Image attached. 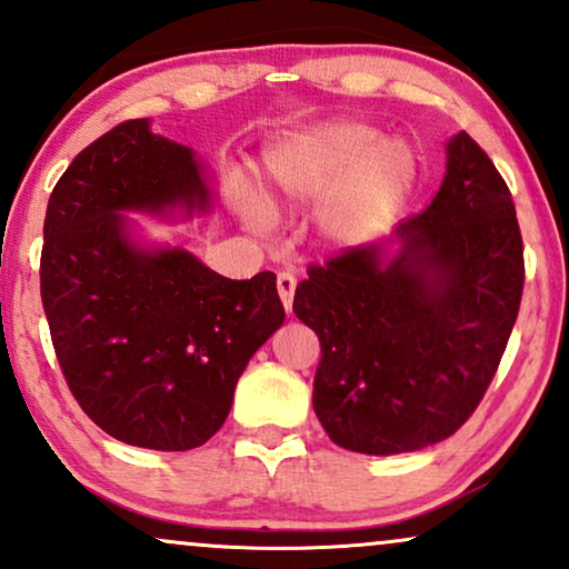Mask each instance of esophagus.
Wrapping results in <instances>:
<instances>
[{"mask_svg":"<svg viewBox=\"0 0 569 569\" xmlns=\"http://www.w3.org/2000/svg\"><path fill=\"white\" fill-rule=\"evenodd\" d=\"M293 291H297V278L291 272H280L278 276V293H280V302H283L286 312H291L293 307Z\"/></svg>","mask_w":569,"mask_h":569,"instance_id":"obj_1","label":"esophagus"}]
</instances>
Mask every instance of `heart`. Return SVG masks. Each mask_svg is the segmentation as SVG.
Wrapping results in <instances>:
<instances>
[{"instance_id": "1", "label": "heart", "mask_w": 569, "mask_h": 569, "mask_svg": "<svg viewBox=\"0 0 569 569\" xmlns=\"http://www.w3.org/2000/svg\"><path fill=\"white\" fill-rule=\"evenodd\" d=\"M417 181V154L361 120L323 122L293 133L264 154V198L234 192L253 230H270L276 211L318 206L316 227L335 248L369 243L393 224Z\"/></svg>"}]
</instances>
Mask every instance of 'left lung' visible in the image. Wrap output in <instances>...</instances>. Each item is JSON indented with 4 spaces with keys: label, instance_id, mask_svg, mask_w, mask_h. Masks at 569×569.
Instances as JSON below:
<instances>
[{
    "label": "left lung",
    "instance_id": "left-lung-1",
    "mask_svg": "<svg viewBox=\"0 0 569 569\" xmlns=\"http://www.w3.org/2000/svg\"><path fill=\"white\" fill-rule=\"evenodd\" d=\"M525 248L506 181L471 136L447 141V173L385 243L312 264L293 312L321 339L312 409L337 447L401 455L455 433L506 350Z\"/></svg>",
    "mask_w": 569,
    "mask_h": 569
}]
</instances>
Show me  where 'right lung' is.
Instances as JSON below:
<instances>
[{"label": "right lung", "instance_id": "obj_1", "mask_svg": "<svg viewBox=\"0 0 569 569\" xmlns=\"http://www.w3.org/2000/svg\"><path fill=\"white\" fill-rule=\"evenodd\" d=\"M211 206L202 162L149 120L82 149L50 194L39 283L58 363L84 415L130 447L206 443L283 326L272 272L230 280L187 248L141 243L126 217L192 219Z\"/></svg>", "mask_w": 569, "mask_h": 569}]
</instances>
